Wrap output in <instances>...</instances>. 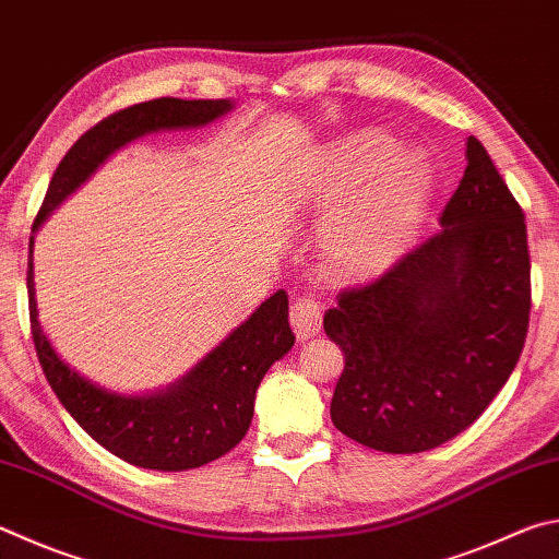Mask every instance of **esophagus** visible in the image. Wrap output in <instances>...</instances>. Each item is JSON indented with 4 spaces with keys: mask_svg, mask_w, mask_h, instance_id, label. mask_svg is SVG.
Returning a JSON list of instances; mask_svg holds the SVG:
<instances>
[{
    "mask_svg": "<svg viewBox=\"0 0 559 559\" xmlns=\"http://www.w3.org/2000/svg\"><path fill=\"white\" fill-rule=\"evenodd\" d=\"M322 308L320 302L310 296H300L290 306V328L298 340H310L320 332Z\"/></svg>",
    "mask_w": 559,
    "mask_h": 559,
    "instance_id": "1",
    "label": "esophagus"
}]
</instances>
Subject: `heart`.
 <instances>
[{"instance_id": "1", "label": "heart", "mask_w": 559, "mask_h": 559, "mask_svg": "<svg viewBox=\"0 0 559 559\" xmlns=\"http://www.w3.org/2000/svg\"><path fill=\"white\" fill-rule=\"evenodd\" d=\"M432 200V176L403 156L395 139L357 131L324 154L302 205L334 215L320 235V257L334 278H369L393 266L420 235Z\"/></svg>"}]
</instances>
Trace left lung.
<instances>
[{"label": "left lung", "mask_w": 559, "mask_h": 559, "mask_svg": "<svg viewBox=\"0 0 559 559\" xmlns=\"http://www.w3.org/2000/svg\"><path fill=\"white\" fill-rule=\"evenodd\" d=\"M442 229L381 278L342 290L324 332L344 352L334 428L364 448L413 454L469 428L503 389L531 318L523 210L479 139Z\"/></svg>", "instance_id": "obj_1"}]
</instances>
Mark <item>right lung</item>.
<instances>
[{
  "label": "right lung",
  "instance_id": "1",
  "mask_svg": "<svg viewBox=\"0 0 559 559\" xmlns=\"http://www.w3.org/2000/svg\"><path fill=\"white\" fill-rule=\"evenodd\" d=\"M231 107V99L160 97L109 115L85 131L58 164L34 219V231L129 141L154 131L205 127ZM32 253L34 237L28 241L26 288L38 361L58 401L90 438L119 460L158 472L195 469L237 448L251 425L263 373L296 342L288 324L286 290L261 302L247 322L166 391L121 395L70 369L40 330Z\"/></svg>",
  "mask_w": 559,
  "mask_h": 559
}]
</instances>
